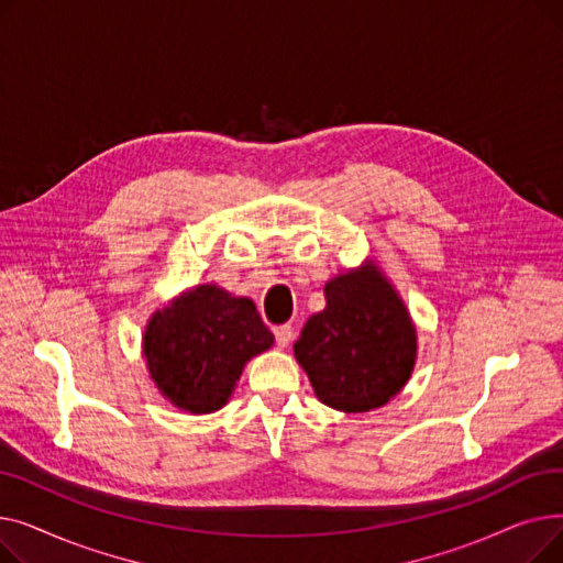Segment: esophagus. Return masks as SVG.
<instances>
[{"label": "esophagus", "mask_w": 563, "mask_h": 563, "mask_svg": "<svg viewBox=\"0 0 563 563\" xmlns=\"http://www.w3.org/2000/svg\"><path fill=\"white\" fill-rule=\"evenodd\" d=\"M274 335H276V342H278V346H289V342H291V335H294V329L289 327V323H280V327H276L274 329Z\"/></svg>", "instance_id": "34e87169"}]
</instances>
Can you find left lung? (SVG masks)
<instances>
[{
    "label": "left lung",
    "mask_w": 563,
    "mask_h": 563,
    "mask_svg": "<svg viewBox=\"0 0 563 563\" xmlns=\"http://www.w3.org/2000/svg\"><path fill=\"white\" fill-rule=\"evenodd\" d=\"M327 308L294 342L321 404L365 412L401 393L416 367L418 335L395 287L374 262L323 287Z\"/></svg>",
    "instance_id": "obj_1"
}]
</instances>
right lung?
<instances>
[{
    "mask_svg": "<svg viewBox=\"0 0 563 563\" xmlns=\"http://www.w3.org/2000/svg\"><path fill=\"white\" fill-rule=\"evenodd\" d=\"M272 344L274 333L251 299L207 283L151 317L143 356L173 406L205 416L228 404L244 365Z\"/></svg>",
    "mask_w": 563,
    "mask_h": 563,
    "instance_id": "add662e5",
    "label": "right lung"
}]
</instances>
